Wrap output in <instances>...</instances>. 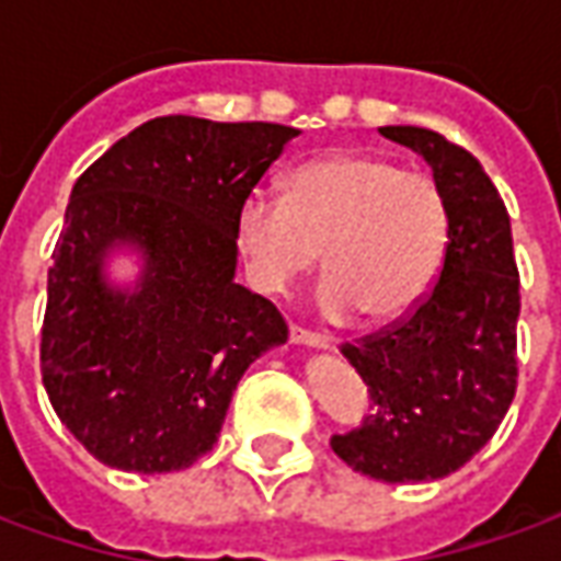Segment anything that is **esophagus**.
Returning <instances> with one entry per match:
<instances>
[{"mask_svg":"<svg viewBox=\"0 0 561 561\" xmlns=\"http://www.w3.org/2000/svg\"><path fill=\"white\" fill-rule=\"evenodd\" d=\"M288 336H291L294 345H306V348H333V340L321 336V333H312V330L297 328V324H291Z\"/></svg>","mask_w":561,"mask_h":561,"instance_id":"esophagus-1","label":"esophagus"}]
</instances>
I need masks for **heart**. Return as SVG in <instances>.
Instances as JSON below:
<instances>
[{
	"label": "heart",
	"mask_w": 561,
	"mask_h": 561,
	"mask_svg": "<svg viewBox=\"0 0 561 561\" xmlns=\"http://www.w3.org/2000/svg\"><path fill=\"white\" fill-rule=\"evenodd\" d=\"M450 231V197L433 173L366 152L306 161L285 197L252 192L237 209V245L261 291H285L325 249L316 304L333 321L414 312L445 267Z\"/></svg>",
	"instance_id": "heart-1"
}]
</instances>
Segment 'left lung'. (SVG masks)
<instances>
[{"mask_svg": "<svg viewBox=\"0 0 561 561\" xmlns=\"http://www.w3.org/2000/svg\"><path fill=\"white\" fill-rule=\"evenodd\" d=\"M414 149L445 185L454 231L423 304L342 354L369 388L373 412L330 447L388 483L438 481L481 450L517 393L519 273L505 201L481 161L417 126L378 128Z\"/></svg>", "mask_w": 561, "mask_h": 561, "instance_id": "obj_1", "label": "left lung"}]
</instances>
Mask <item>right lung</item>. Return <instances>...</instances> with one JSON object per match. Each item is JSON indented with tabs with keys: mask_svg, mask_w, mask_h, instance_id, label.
Wrapping results in <instances>:
<instances>
[{
	"mask_svg": "<svg viewBox=\"0 0 561 561\" xmlns=\"http://www.w3.org/2000/svg\"><path fill=\"white\" fill-rule=\"evenodd\" d=\"M300 131L156 116L71 188L47 270L42 378L59 421L111 469H188L219 442L237 381L288 340L267 297L233 282L237 209ZM135 244V289L103 257Z\"/></svg>",
	"mask_w": 561,
	"mask_h": 561,
	"instance_id": "obj_1",
	"label": "right lung"
}]
</instances>
